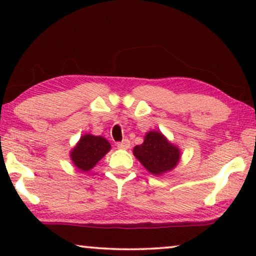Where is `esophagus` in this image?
<instances>
[{
	"instance_id": "obj_1",
	"label": "esophagus",
	"mask_w": 256,
	"mask_h": 256,
	"mask_svg": "<svg viewBox=\"0 0 256 256\" xmlns=\"http://www.w3.org/2000/svg\"><path fill=\"white\" fill-rule=\"evenodd\" d=\"M116 146H118V148H120V149H128L129 146H130V141H129L128 138H124V140H122L121 142H118Z\"/></svg>"
}]
</instances>
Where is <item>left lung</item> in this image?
I'll list each match as a JSON object with an SVG mask.
<instances>
[{
  "label": "left lung",
  "instance_id": "8db88e82",
  "mask_svg": "<svg viewBox=\"0 0 256 256\" xmlns=\"http://www.w3.org/2000/svg\"><path fill=\"white\" fill-rule=\"evenodd\" d=\"M134 155L149 172L160 174L177 166L180 154L160 132H149L144 142L134 148Z\"/></svg>",
  "mask_w": 256,
  "mask_h": 256
}]
</instances>
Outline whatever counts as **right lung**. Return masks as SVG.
<instances>
[{
    "label": "right lung",
    "instance_id": "obj_1",
    "mask_svg": "<svg viewBox=\"0 0 256 256\" xmlns=\"http://www.w3.org/2000/svg\"><path fill=\"white\" fill-rule=\"evenodd\" d=\"M110 144L101 136L85 135L71 152V158L76 168L88 171L110 152Z\"/></svg>",
    "mask_w": 256,
    "mask_h": 256
}]
</instances>
